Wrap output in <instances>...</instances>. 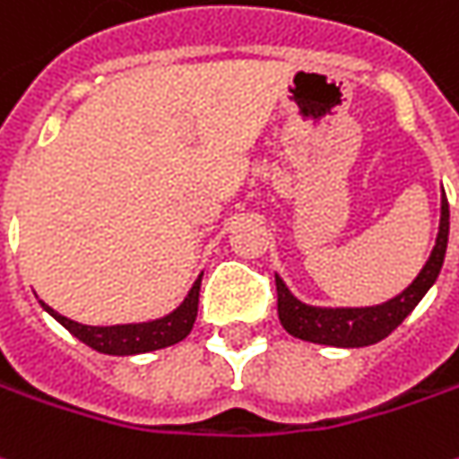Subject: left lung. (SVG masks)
<instances>
[{
    "label": "left lung",
    "mask_w": 459,
    "mask_h": 459,
    "mask_svg": "<svg viewBox=\"0 0 459 459\" xmlns=\"http://www.w3.org/2000/svg\"><path fill=\"white\" fill-rule=\"evenodd\" d=\"M447 236H450V205H447L445 190H442L437 241H435V248L427 258V264L400 296L389 299L385 304H377V307H308L289 291V286L276 273L281 326L296 339L326 344V347L354 349L382 342L412 314V308L422 301V296L432 289V283L437 281L442 261H445V251H447Z\"/></svg>",
    "instance_id": "left-lung-1"
}]
</instances>
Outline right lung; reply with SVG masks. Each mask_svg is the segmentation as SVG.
I'll use <instances>...</instances> for the list:
<instances>
[{
	"label": "right lung",
	"instance_id": "right-lung-1",
	"mask_svg": "<svg viewBox=\"0 0 459 459\" xmlns=\"http://www.w3.org/2000/svg\"><path fill=\"white\" fill-rule=\"evenodd\" d=\"M201 279L204 273L195 279L190 286L188 296L183 299V304L173 308L170 314H165L160 319L143 321V324H115V326H87L80 321L67 319L57 314L52 307H47L45 301H39L49 316L55 319L77 336L82 344L92 347L102 354H115V357H130V354H145L155 349L173 347L178 342H183L190 334L195 316H198V294H201Z\"/></svg>",
	"mask_w": 459,
	"mask_h": 459
}]
</instances>
